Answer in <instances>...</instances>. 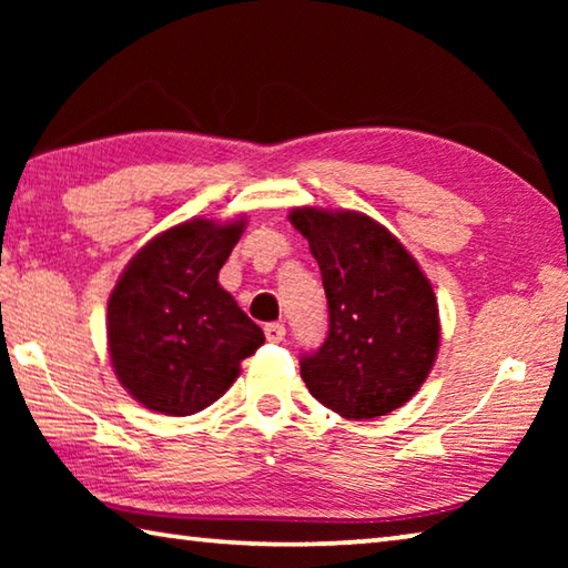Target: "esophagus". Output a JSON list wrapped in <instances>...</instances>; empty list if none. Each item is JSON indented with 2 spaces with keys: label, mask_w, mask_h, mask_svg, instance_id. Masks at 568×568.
Instances as JSON below:
<instances>
[{
  "label": "esophagus",
  "mask_w": 568,
  "mask_h": 568,
  "mask_svg": "<svg viewBox=\"0 0 568 568\" xmlns=\"http://www.w3.org/2000/svg\"><path fill=\"white\" fill-rule=\"evenodd\" d=\"M265 338L271 343H281L285 338V325L283 323H267L265 325Z\"/></svg>",
  "instance_id": "1"
}]
</instances>
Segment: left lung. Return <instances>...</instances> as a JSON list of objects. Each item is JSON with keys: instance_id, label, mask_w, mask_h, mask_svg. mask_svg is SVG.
<instances>
[{"instance_id": "obj_1", "label": "left lung", "mask_w": 568, "mask_h": 568, "mask_svg": "<svg viewBox=\"0 0 568 568\" xmlns=\"http://www.w3.org/2000/svg\"><path fill=\"white\" fill-rule=\"evenodd\" d=\"M291 223L311 245L328 297V335L301 358L307 390L353 420L400 408L438 353V303L428 277L363 213L295 207Z\"/></svg>"}]
</instances>
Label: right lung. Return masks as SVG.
I'll use <instances>...</instances> for the list:
<instances>
[{"instance_id":"1","label":"right lung","mask_w":568,"mask_h":568,"mask_svg":"<svg viewBox=\"0 0 568 568\" xmlns=\"http://www.w3.org/2000/svg\"><path fill=\"white\" fill-rule=\"evenodd\" d=\"M245 223L187 220L132 257L108 303L112 368L142 406L192 416L233 386L265 343L217 283Z\"/></svg>"}]
</instances>
